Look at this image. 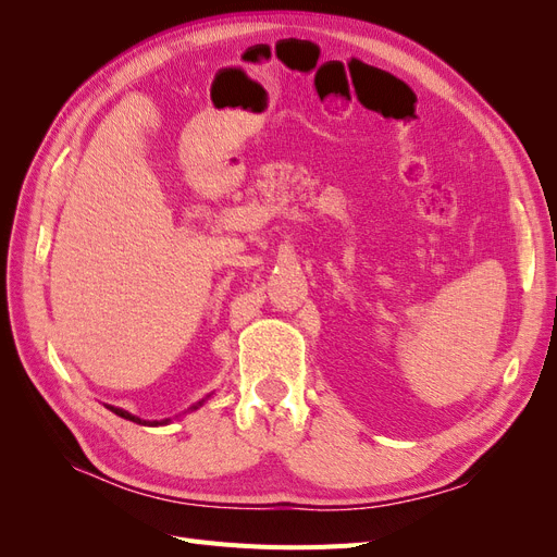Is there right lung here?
I'll return each mask as SVG.
<instances>
[{
	"label": "right lung",
	"mask_w": 557,
	"mask_h": 557,
	"mask_svg": "<svg viewBox=\"0 0 557 557\" xmlns=\"http://www.w3.org/2000/svg\"><path fill=\"white\" fill-rule=\"evenodd\" d=\"M201 404V401H199ZM197 404V407H199ZM197 407H193V409H197ZM107 409H111L115 416H121V418H125V420H132V423H139V425H162V420L158 423V420H141V418H137V416H132V413H127V411H123V409H117V407H107ZM166 423V420H164Z\"/></svg>",
	"instance_id": "right-lung-1"
}]
</instances>
